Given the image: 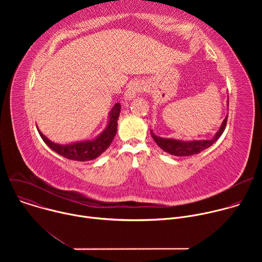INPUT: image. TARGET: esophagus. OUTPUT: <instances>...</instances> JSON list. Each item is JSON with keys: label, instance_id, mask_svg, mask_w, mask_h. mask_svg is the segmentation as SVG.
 I'll return each mask as SVG.
<instances>
[{"label": "esophagus", "instance_id": "esophagus-1", "mask_svg": "<svg viewBox=\"0 0 262 262\" xmlns=\"http://www.w3.org/2000/svg\"><path fill=\"white\" fill-rule=\"evenodd\" d=\"M141 90H142V87H141V85L139 83H132L128 86V88H127V90H126V92L124 94L125 99L126 100H132L133 98L136 97L137 93L141 92Z\"/></svg>", "mask_w": 262, "mask_h": 262}]
</instances>
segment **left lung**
Wrapping results in <instances>:
<instances>
[{"instance_id": "8db88e82", "label": "left lung", "mask_w": 262, "mask_h": 262, "mask_svg": "<svg viewBox=\"0 0 262 262\" xmlns=\"http://www.w3.org/2000/svg\"><path fill=\"white\" fill-rule=\"evenodd\" d=\"M227 105H229V101L227 100ZM228 115L223 120L220 129L215 133V135L208 140H192V141H183L177 139L170 138H162L157 136L152 129H150V135L155 142L162 148L164 151L170 154L175 157H190L201 152L204 149L210 147L224 133L226 128Z\"/></svg>"}]
</instances>
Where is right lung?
Segmentation results:
<instances>
[{"label": "right lung", "mask_w": 262, "mask_h": 262, "mask_svg": "<svg viewBox=\"0 0 262 262\" xmlns=\"http://www.w3.org/2000/svg\"><path fill=\"white\" fill-rule=\"evenodd\" d=\"M121 104L117 102L112 107L108 113V120L105 128L94 139L85 140L80 142H72L69 144H58L49 140L40 130L38 133L45 143L58 155L72 161L86 162L92 161L98 158L102 152H104L112 141L115 138L118 126V118L120 115Z\"/></svg>", "instance_id": "1"}]
</instances>
